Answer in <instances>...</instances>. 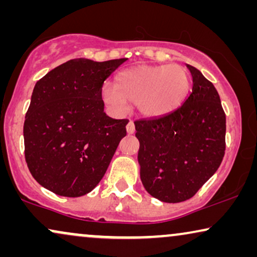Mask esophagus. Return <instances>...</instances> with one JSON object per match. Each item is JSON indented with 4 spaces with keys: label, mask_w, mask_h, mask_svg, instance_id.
Segmentation results:
<instances>
[{
    "label": "esophagus",
    "mask_w": 257,
    "mask_h": 257,
    "mask_svg": "<svg viewBox=\"0 0 257 257\" xmlns=\"http://www.w3.org/2000/svg\"><path fill=\"white\" fill-rule=\"evenodd\" d=\"M126 131H127V133H130V135H132V133H135L136 131V126H135V122H133L132 120H130L127 122V125H126Z\"/></svg>",
    "instance_id": "obj_1"
}]
</instances>
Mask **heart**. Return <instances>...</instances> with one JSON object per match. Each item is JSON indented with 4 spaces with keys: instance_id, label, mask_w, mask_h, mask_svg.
Returning a JSON list of instances; mask_svg holds the SVG:
<instances>
[{
    "instance_id": "obj_1",
    "label": "heart",
    "mask_w": 257,
    "mask_h": 257,
    "mask_svg": "<svg viewBox=\"0 0 257 257\" xmlns=\"http://www.w3.org/2000/svg\"><path fill=\"white\" fill-rule=\"evenodd\" d=\"M188 87L189 76L180 65L140 66L119 73L117 86L105 84L101 97L117 111L137 104L143 114L157 117L179 106Z\"/></svg>"
}]
</instances>
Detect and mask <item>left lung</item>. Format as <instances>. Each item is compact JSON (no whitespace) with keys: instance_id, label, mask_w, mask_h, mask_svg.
I'll return each mask as SVG.
<instances>
[{"instance_id":"8db88e82","label":"left lung","mask_w":257,"mask_h":257,"mask_svg":"<svg viewBox=\"0 0 257 257\" xmlns=\"http://www.w3.org/2000/svg\"><path fill=\"white\" fill-rule=\"evenodd\" d=\"M193 87L170 113L136 120L140 179L164 202L191 199L215 173L226 151V114L212 82L187 65Z\"/></svg>"}]
</instances>
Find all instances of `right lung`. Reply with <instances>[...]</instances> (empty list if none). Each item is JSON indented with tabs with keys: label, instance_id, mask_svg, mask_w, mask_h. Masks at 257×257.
<instances>
[{
	"label": "right lung",
	"instance_id": "right-lung-1",
	"mask_svg": "<svg viewBox=\"0 0 257 257\" xmlns=\"http://www.w3.org/2000/svg\"><path fill=\"white\" fill-rule=\"evenodd\" d=\"M125 61L71 59L36 83L23 126L24 156L44 188L77 198L104 177L128 120L107 117L101 90Z\"/></svg>",
	"mask_w": 257,
	"mask_h": 257
}]
</instances>
